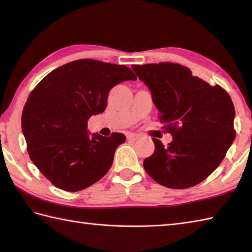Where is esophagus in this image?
Wrapping results in <instances>:
<instances>
[{"label":"esophagus","instance_id":"34e87169","mask_svg":"<svg viewBox=\"0 0 252 252\" xmlns=\"http://www.w3.org/2000/svg\"><path fill=\"white\" fill-rule=\"evenodd\" d=\"M126 138H127V141L134 142V141H136L137 138H138V135H136V134H127Z\"/></svg>","mask_w":252,"mask_h":252}]
</instances>
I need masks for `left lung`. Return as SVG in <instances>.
I'll return each instance as SVG.
<instances>
[{
  "instance_id": "obj_1",
  "label": "left lung",
  "mask_w": 252,
  "mask_h": 252,
  "mask_svg": "<svg viewBox=\"0 0 252 252\" xmlns=\"http://www.w3.org/2000/svg\"><path fill=\"white\" fill-rule=\"evenodd\" d=\"M132 69L151 90L161 129L173 137L168 146L153 138L155 152L144 160V169L169 189L199 184L220 165L236 136L231 96L180 63L133 65Z\"/></svg>"
}]
</instances>
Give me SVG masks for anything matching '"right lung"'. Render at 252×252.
<instances>
[{"mask_svg": "<svg viewBox=\"0 0 252 252\" xmlns=\"http://www.w3.org/2000/svg\"><path fill=\"white\" fill-rule=\"evenodd\" d=\"M126 80H136L126 66L87 58L56 68L32 90L21 116L27 151L57 189L82 190L108 172L126 135L89 137L88 120L105 110L109 91Z\"/></svg>", "mask_w": 252, "mask_h": 252, "instance_id": "right-lung-1", "label": "right lung"}]
</instances>
